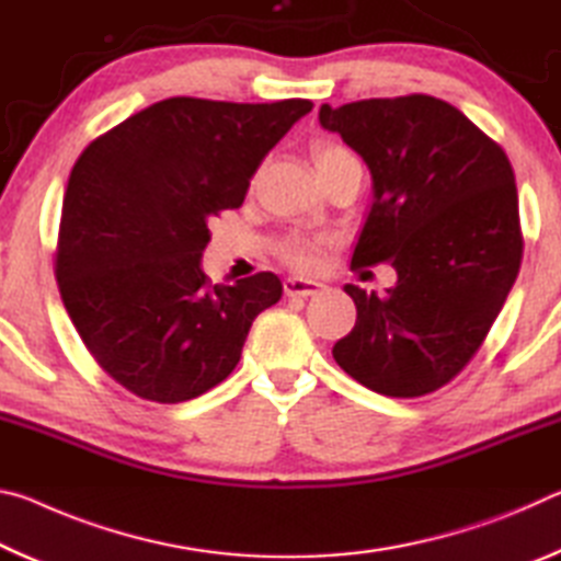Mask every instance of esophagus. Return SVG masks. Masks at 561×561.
<instances>
[{"label":"esophagus","mask_w":561,"mask_h":561,"mask_svg":"<svg viewBox=\"0 0 561 561\" xmlns=\"http://www.w3.org/2000/svg\"><path fill=\"white\" fill-rule=\"evenodd\" d=\"M324 289V284L314 282V279H304V277H287L284 279V294L287 297H314Z\"/></svg>","instance_id":"esophagus-1"}]
</instances>
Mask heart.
<instances>
[{
    "mask_svg": "<svg viewBox=\"0 0 561 561\" xmlns=\"http://www.w3.org/2000/svg\"><path fill=\"white\" fill-rule=\"evenodd\" d=\"M344 158H351V153L341 146L321 144L314 148V163L319 170L334 165ZM319 250H321V240H317V237L297 234L282 244V257L287 260L291 267L311 270V267H317V262H319Z\"/></svg>",
    "mask_w": 561,
    "mask_h": 561,
    "instance_id": "1",
    "label": "heart"
}]
</instances>
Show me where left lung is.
Instances as JSON below:
<instances>
[{
	"mask_svg": "<svg viewBox=\"0 0 561 561\" xmlns=\"http://www.w3.org/2000/svg\"><path fill=\"white\" fill-rule=\"evenodd\" d=\"M319 123L371 170L374 203L351 264L391 262L398 274L381 297L346 284L356 324L331 354L381 396L438 391L485 341L519 272L517 187L505 150L423 93L324 103Z\"/></svg>",
	"mask_w": 561,
	"mask_h": 561,
	"instance_id": "obj_1",
	"label": "left lung"
}]
</instances>
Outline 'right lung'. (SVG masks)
<instances>
[{
    "mask_svg": "<svg viewBox=\"0 0 561 561\" xmlns=\"http://www.w3.org/2000/svg\"><path fill=\"white\" fill-rule=\"evenodd\" d=\"M314 108L304 99L175 96L83 150L66 185L54 272L64 307L113 381L156 403L222 383L277 274L210 284L207 222L240 207L264 156Z\"/></svg>",
    "mask_w": 561,
    "mask_h": 561,
    "instance_id": "1",
    "label": "right lung"
}]
</instances>
